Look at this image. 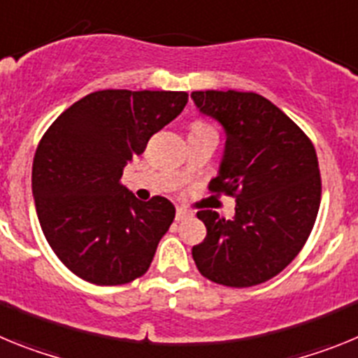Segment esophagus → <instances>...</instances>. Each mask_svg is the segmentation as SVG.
I'll use <instances>...</instances> for the list:
<instances>
[{"label": "esophagus", "instance_id": "34e87169", "mask_svg": "<svg viewBox=\"0 0 358 358\" xmlns=\"http://www.w3.org/2000/svg\"><path fill=\"white\" fill-rule=\"evenodd\" d=\"M192 211L189 210H186V208H177L176 210V220H185V218H188V217H192Z\"/></svg>", "mask_w": 358, "mask_h": 358}]
</instances>
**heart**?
<instances>
[{
	"instance_id": "b5f03b06",
	"label": "heart",
	"mask_w": 358,
	"mask_h": 358,
	"mask_svg": "<svg viewBox=\"0 0 358 358\" xmlns=\"http://www.w3.org/2000/svg\"><path fill=\"white\" fill-rule=\"evenodd\" d=\"M194 127H206V125H202V123H195Z\"/></svg>"
}]
</instances>
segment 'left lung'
Here are the masks:
<instances>
[{
	"label": "left lung",
	"instance_id": "obj_1",
	"mask_svg": "<svg viewBox=\"0 0 358 358\" xmlns=\"http://www.w3.org/2000/svg\"><path fill=\"white\" fill-rule=\"evenodd\" d=\"M195 107L226 132L211 192L236 199L235 217L202 210L208 229L192 256L218 285H260L280 274L305 245L321 204L315 148L267 98L240 91H194Z\"/></svg>",
	"mask_w": 358,
	"mask_h": 358
}]
</instances>
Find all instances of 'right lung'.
<instances>
[{"instance_id": "1", "label": "right lung", "mask_w": 358, "mask_h": 358, "mask_svg": "<svg viewBox=\"0 0 358 358\" xmlns=\"http://www.w3.org/2000/svg\"><path fill=\"white\" fill-rule=\"evenodd\" d=\"M186 102L185 91H96L43 136L31 194L50 248L73 274L94 285H123L148 271L176 208L159 195L136 199L120 179Z\"/></svg>"}]
</instances>
